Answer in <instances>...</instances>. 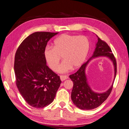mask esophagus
Wrapping results in <instances>:
<instances>
[{
  "label": "esophagus",
  "mask_w": 129,
  "mask_h": 129,
  "mask_svg": "<svg viewBox=\"0 0 129 129\" xmlns=\"http://www.w3.org/2000/svg\"><path fill=\"white\" fill-rule=\"evenodd\" d=\"M60 79H61V81H64V80L68 79V77L67 76V75H60Z\"/></svg>",
  "instance_id": "obj_1"
}]
</instances>
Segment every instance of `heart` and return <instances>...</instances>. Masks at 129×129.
Returning a JSON list of instances; mask_svg holds the SVG:
<instances>
[{
	"instance_id": "b5f03b06",
	"label": "heart",
	"mask_w": 129,
	"mask_h": 129,
	"mask_svg": "<svg viewBox=\"0 0 129 129\" xmlns=\"http://www.w3.org/2000/svg\"><path fill=\"white\" fill-rule=\"evenodd\" d=\"M90 49V42L85 36L63 34L53 43L52 47H46L44 56L49 67L56 71L63 57L64 61L58 68L60 73L78 69L84 62Z\"/></svg>"
}]
</instances>
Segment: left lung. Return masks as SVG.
I'll list each match as a JSON object with an SVG mask.
<instances>
[{"instance_id": "8db88e82", "label": "left lung", "mask_w": 129, "mask_h": 129, "mask_svg": "<svg viewBox=\"0 0 129 129\" xmlns=\"http://www.w3.org/2000/svg\"><path fill=\"white\" fill-rule=\"evenodd\" d=\"M97 37L96 47L92 57L84 63L76 73L69 75V78L73 82V88L71 94L72 100L73 103L81 110H89L100 106L109 96L113 87V83L109 89L103 93L95 92L91 89L88 84L85 75V69L90 60L101 56L109 58L114 67V79L116 75V61L111 50L106 42L102 41L98 36Z\"/></svg>"}]
</instances>
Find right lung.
Segmentation results:
<instances>
[{
    "mask_svg": "<svg viewBox=\"0 0 129 129\" xmlns=\"http://www.w3.org/2000/svg\"><path fill=\"white\" fill-rule=\"evenodd\" d=\"M58 34L36 32L26 37L16 52L14 69L16 85L29 105L43 108L54 101L61 81L46 65L44 50Z\"/></svg>",
    "mask_w": 129,
    "mask_h": 129,
    "instance_id": "right-lung-1",
    "label": "right lung"
}]
</instances>
